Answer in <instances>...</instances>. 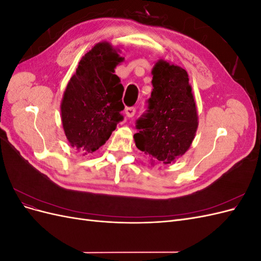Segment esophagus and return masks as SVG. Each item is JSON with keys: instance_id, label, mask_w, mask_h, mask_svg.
Here are the masks:
<instances>
[{"instance_id": "1", "label": "esophagus", "mask_w": 261, "mask_h": 261, "mask_svg": "<svg viewBox=\"0 0 261 261\" xmlns=\"http://www.w3.org/2000/svg\"><path fill=\"white\" fill-rule=\"evenodd\" d=\"M125 113H126V115H127V117H133L134 115H135V113H136V109L134 108V107L126 108L125 109Z\"/></svg>"}]
</instances>
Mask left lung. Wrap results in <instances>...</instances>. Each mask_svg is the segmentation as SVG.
Returning a JSON list of instances; mask_svg holds the SVG:
<instances>
[{
  "label": "left lung",
  "mask_w": 261,
  "mask_h": 261,
  "mask_svg": "<svg viewBox=\"0 0 261 261\" xmlns=\"http://www.w3.org/2000/svg\"><path fill=\"white\" fill-rule=\"evenodd\" d=\"M152 92L148 113L137 121L136 147L150 160L170 164L192 146L198 128V113L184 68L159 60L151 70Z\"/></svg>",
  "instance_id": "8db88e82"
}]
</instances>
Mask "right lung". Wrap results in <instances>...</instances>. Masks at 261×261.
I'll return each mask as SVG.
<instances>
[{"label": "right lung", "mask_w": 261, "mask_h": 261, "mask_svg": "<svg viewBox=\"0 0 261 261\" xmlns=\"http://www.w3.org/2000/svg\"><path fill=\"white\" fill-rule=\"evenodd\" d=\"M121 50L107 41L92 46L78 63L61 102L63 129L69 145L85 154L98 150L123 121L124 87L115 67Z\"/></svg>", "instance_id": "1"}]
</instances>
